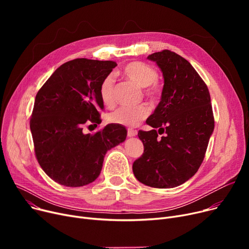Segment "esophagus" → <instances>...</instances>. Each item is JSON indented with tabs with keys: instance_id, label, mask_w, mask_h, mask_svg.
<instances>
[{
	"instance_id": "obj_1",
	"label": "esophagus",
	"mask_w": 249,
	"mask_h": 249,
	"mask_svg": "<svg viewBox=\"0 0 249 249\" xmlns=\"http://www.w3.org/2000/svg\"><path fill=\"white\" fill-rule=\"evenodd\" d=\"M127 135L128 137H134L137 135V131L134 129H131V128H128L127 129Z\"/></svg>"
}]
</instances>
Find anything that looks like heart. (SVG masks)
<instances>
[{
    "label": "heart",
    "instance_id": "b5f03b06",
    "mask_svg": "<svg viewBox=\"0 0 249 249\" xmlns=\"http://www.w3.org/2000/svg\"><path fill=\"white\" fill-rule=\"evenodd\" d=\"M122 74L127 80L133 82L139 87H144V94L150 100H156L160 95V89L156 83L158 72L149 65L132 61L126 64L122 70ZM101 102L105 107H113L115 105V78L109 74L103 78L99 88ZM150 113L146 104H141L135 107H120L108 116V120L113 124L133 127L145 120Z\"/></svg>",
    "mask_w": 249,
    "mask_h": 249
}]
</instances>
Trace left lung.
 <instances>
[{
	"instance_id": "1",
	"label": "left lung",
	"mask_w": 249,
	"mask_h": 249,
	"mask_svg": "<svg viewBox=\"0 0 249 249\" xmlns=\"http://www.w3.org/2000/svg\"><path fill=\"white\" fill-rule=\"evenodd\" d=\"M147 58L158 63L164 85L159 106L146 120L153 129L138 132L144 151L132 169L146 186L175 188L190 179L204 160L214 130L210 93L192 64L176 52L164 49ZM159 134L165 135L159 139Z\"/></svg>"
}]
</instances>
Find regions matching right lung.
<instances>
[{
	"mask_svg": "<svg viewBox=\"0 0 249 249\" xmlns=\"http://www.w3.org/2000/svg\"><path fill=\"white\" fill-rule=\"evenodd\" d=\"M116 65L112 60L76 58L60 65L38 90L30 118L35 156L61 186L93 182L106 152L126 139V129L118 124L94 134L83 132L85 125L102 122L99 88Z\"/></svg>",
	"mask_w": 249,
	"mask_h": 249,
	"instance_id": "right-lung-1",
	"label": "right lung"
}]
</instances>
